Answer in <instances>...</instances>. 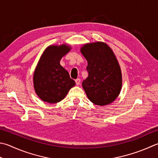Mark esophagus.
Instances as JSON below:
<instances>
[{
	"instance_id": "esophagus-1",
	"label": "esophagus",
	"mask_w": 158,
	"mask_h": 158,
	"mask_svg": "<svg viewBox=\"0 0 158 158\" xmlns=\"http://www.w3.org/2000/svg\"><path fill=\"white\" fill-rule=\"evenodd\" d=\"M76 84L77 85H80V78H77V79H76Z\"/></svg>"
}]
</instances>
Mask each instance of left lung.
<instances>
[{
  "label": "left lung",
  "instance_id": "8db88e82",
  "mask_svg": "<svg viewBox=\"0 0 158 158\" xmlns=\"http://www.w3.org/2000/svg\"><path fill=\"white\" fill-rule=\"evenodd\" d=\"M87 60L89 76L82 87L91 102L107 105L120 94L123 80L120 67L112 49L105 43L85 44L80 49Z\"/></svg>",
  "mask_w": 158,
  "mask_h": 158
}]
</instances>
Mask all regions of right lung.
Instances as JSON below:
<instances>
[{
    "mask_svg": "<svg viewBox=\"0 0 158 158\" xmlns=\"http://www.w3.org/2000/svg\"><path fill=\"white\" fill-rule=\"evenodd\" d=\"M71 47L65 44L50 45L41 56L34 73V87L44 102L54 104L63 100L76 85L60 61Z\"/></svg>",
    "mask_w": 158,
    "mask_h": 158,
    "instance_id": "1",
    "label": "right lung"
}]
</instances>
